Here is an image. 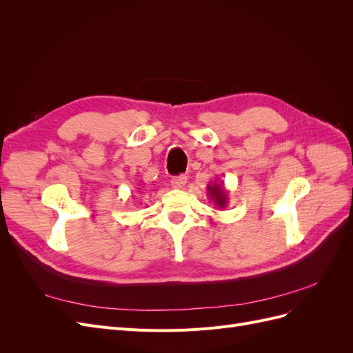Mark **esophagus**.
<instances>
[{"instance_id":"esophagus-1","label":"esophagus","mask_w":353,"mask_h":353,"mask_svg":"<svg viewBox=\"0 0 353 353\" xmlns=\"http://www.w3.org/2000/svg\"><path fill=\"white\" fill-rule=\"evenodd\" d=\"M187 179L188 178L185 175H179V176L172 178V181H170V183H172L174 188H184V185L187 184Z\"/></svg>"}]
</instances>
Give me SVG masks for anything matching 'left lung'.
<instances>
[{"instance_id": "8db88e82", "label": "left lung", "mask_w": 353, "mask_h": 353, "mask_svg": "<svg viewBox=\"0 0 353 353\" xmlns=\"http://www.w3.org/2000/svg\"><path fill=\"white\" fill-rule=\"evenodd\" d=\"M208 194H209V199L213 201V205H215L219 210L228 205V191L225 190V187H223V183L209 184Z\"/></svg>"}]
</instances>
